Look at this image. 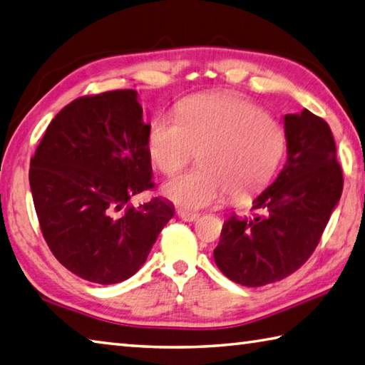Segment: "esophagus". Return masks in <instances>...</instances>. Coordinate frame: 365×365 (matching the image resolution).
Listing matches in <instances>:
<instances>
[{
	"mask_svg": "<svg viewBox=\"0 0 365 365\" xmlns=\"http://www.w3.org/2000/svg\"><path fill=\"white\" fill-rule=\"evenodd\" d=\"M178 216H180L182 221H187V222L197 221V219L200 217V215H198V212H189V211H182V210L178 211Z\"/></svg>",
	"mask_w": 365,
	"mask_h": 365,
	"instance_id": "34e87169",
	"label": "esophagus"
}]
</instances>
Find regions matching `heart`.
<instances>
[{
	"label": "heart",
	"mask_w": 365,
	"mask_h": 365,
	"mask_svg": "<svg viewBox=\"0 0 365 365\" xmlns=\"http://www.w3.org/2000/svg\"><path fill=\"white\" fill-rule=\"evenodd\" d=\"M287 146L283 123L233 93L195 95L150 125L148 153L165 175L181 170L200 149V167L163 184L162 194L184 210H202L229 194L246 200L277 173Z\"/></svg>",
	"instance_id": "obj_1"
}]
</instances>
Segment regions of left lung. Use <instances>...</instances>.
<instances>
[{
  "label": "left lung",
  "instance_id": "1",
  "mask_svg": "<svg viewBox=\"0 0 365 365\" xmlns=\"http://www.w3.org/2000/svg\"><path fill=\"white\" fill-rule=\"evenodd\" d=\"M287 159L254 198L252 217L232 215L212 251L227 278L259 287L289 277L307 262L339 205L343 175L326 120L304 109L286 114Z\"/></svg>",
  "mask_w": 365,
  "mask_h": 365
}]
</instances>
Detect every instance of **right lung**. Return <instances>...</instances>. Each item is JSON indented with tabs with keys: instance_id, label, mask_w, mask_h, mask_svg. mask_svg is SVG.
Returning a JSON list of instances; mask_svg holds the SVG:
<instances>
[{
	"instance_id": "1",
	"label": "right lung",
	"mask_w": 365,
	"mask_h": 365,
	"mask_svg": "<svg viewBox=\"0 0 365 365\" xmlns=\"http://www.w3.org/2000/svg\"><path fill=\"white\" fill-rule=\"evenodd\" d=\"M150 123L136 91L81 97L47 127L30 163V187L44 240L78 277L115 284L140 270L175 206L128 200L153 187Z\"/></svg>"
}]
</instances>
